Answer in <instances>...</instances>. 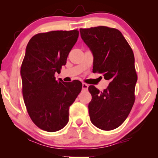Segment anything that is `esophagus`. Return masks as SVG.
<instances>
[{
    "label": "esophagus",
    "mask_w": 158,
    "mask_h": 158,
    "mask_svg": "<svg viewBox=\"0 0 158 158\" xmlns=\"http://www.w3.org/2000/svg\"><path fill=\"white\" fill-rule=\"evenodd\" d=\"M82 88H83V90H87L88 88V85L86 83H82Z\"/></svg>",
    "instance_id": "34e87169"
}]
</instances>
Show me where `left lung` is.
<instances>
[{
    "label": "left lung",
    "mask_w": 158,
    "mask_h": 158,
    "mask_svg": "<svg viewBox=\"0 0 158 158\" xmlns=\"http://www.w3.org/2000/svg\"><path fill=\"white\" fill-rule=\"evenodd\" d=\"M80 33L94 56L93 71L110 81L102 92L88 87L90 122L102 130H112L126 120L135 103L137 76L133 51L118 29L97 27L81 29Z\"/></svg>",
    "instance_id": "8db88e82"
}]
</instances>
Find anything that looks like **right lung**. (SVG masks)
<instances>
[{"mask_svg": "<svg viewBox=\"0 0 158 158\" xmlns=\"http://www.w3.org/2000/svg\"><path fill=\"white\" fill-rule=\"evenodd\" d=\"M79 31H52L34 35L28 43L21 68L22 93L28 114L42 130L54 132L69 121V108L82 89L79 81L56 80L76 43Z\"/></svg>", "mask_w": 158, "mask_h": 158, "instance_id": "right-lung-1", "label": "right lung"}]
</instances>
